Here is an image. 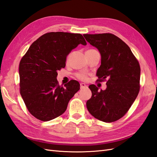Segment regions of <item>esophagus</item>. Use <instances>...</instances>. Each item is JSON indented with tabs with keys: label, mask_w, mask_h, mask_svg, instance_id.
Masks as SVG:
<instances>
[{
	"label": "esophagus",
	"mask_w": 157,
	"mask_h": 157,
	"mask_svg": "<svg viewBox=\"0 0 157 157\" xmlns=\"http://www.w3.org/2000/svg\"><path fill=\"white\" fill-rule=\"evenodd\" d=\"M81 89H84V88H85V87H87V85H86V84H85V83H82V82H81Z\"/></svg>",
	"instance_id": "1"
}]
</instances>
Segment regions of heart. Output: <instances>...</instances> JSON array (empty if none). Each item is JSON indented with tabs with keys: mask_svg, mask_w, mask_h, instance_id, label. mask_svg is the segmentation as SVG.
<instances>
[{
	"mask_svg": "<svg viewBox=\"0 0 157 157\" xmlns=\"http://www.w3.org/2000/svg\"><path fill=\"white\" fill-rule=\"evenodd\" d=\"M77 76H78V78L81 79V80H85L86 78V75L85 74H84V73L78 74Z\"/></svg>",
	"mask_w": 157,
	"mask_h": 157,
	"instance_id": "b5f03b06",
	"label": "heart"
}]
</instances>
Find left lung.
I'll return each mask as SVG.
<instances>
[{
    "instance_id": "obj_1",
    "label": "left lung",
    "mask_w": 157,
    "mask_h": 157,
    "mask_svg": "<svg viewBox=\"0 0 157 157\" xmlns=\"http://www.w3.org/2000/svg\"><path fill=\"white\" fill-rule=\"evenodd\" d=\"M88 43L101 56L97 71L98 81L106 78V89L89 87L92 97L86 102L91 115L105 123L123 117L131 107L140 89V68L131 48L119 38L110 33L83 34Z\"/></svg>"
}]
</instances>
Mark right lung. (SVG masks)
I'll return each instance as SVG.
<instances>
[{"label": "right lung", "mask_w": 157, "mask_h": 157, "mask_svg": "<svg viewBox=\"0 0 157 157\" xmlns=\"http://www.w3.org/2000/svg\"><path fill=\"white\" fill-rule=\"evenodd\" d=\"M86 45L82 34L52 32L30 46L19 64L21 95L30 114L48 121L63 114L68 103L80 89L72 80L59 85L57 71L65 67L67 57L78 44Z\"/></svg>", "instance_id": "obj_1"}]
</instances>
